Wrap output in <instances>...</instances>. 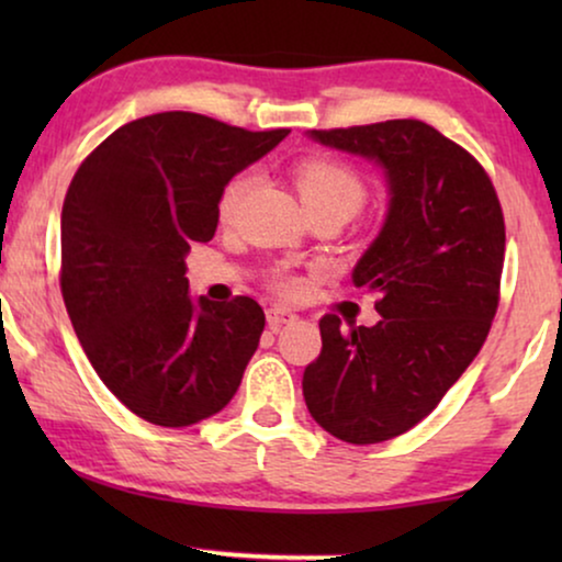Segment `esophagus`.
<instances>
[{
    "instance_id": "34e87169",
    "label": "esophagus",
    "mask_w": 562,
    "mask_h": 562,
    "mask_svg": "<svg viewBox=\"0 0 562 562\" xmlns=\"http://www.w3.org/2000/svg\"><path fill=\"white\" fill-rule=\"evenodd\" d=\"M266 319H268V327H271L276 333V329H279L281 325H289V322H294L296 314L283 310V306H271V310L266 312Z\"/></svg>"
}]
</instances>
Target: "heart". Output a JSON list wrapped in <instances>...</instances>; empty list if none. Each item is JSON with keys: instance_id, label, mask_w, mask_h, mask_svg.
<instances>
[{"instance_id": "obj_1", "label": "heart", "mask_w": 562, "mask_h": 562, "mask_svg": "<svg viewBox=\"0 0 562 562\" xmlns=\"http://www.w3.org/2000/svg\"><path fill=\"white\" fill-rule=\"evenodd\" d=\"M291 176H294V187L299 196H302L310 217L329 214V217L350 220L363 210L368 199L366 179L350 164H345V160L329 156H310L296 160ZM252 187H256V173L252 171L237 173L235 179L225 183L217 202L222 222H229L235 217ZM271 289L281 296H299L304 291V279L286 271V268H276L271 273Z\"/></svg>"}]
</instances>
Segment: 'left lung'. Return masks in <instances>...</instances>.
<instances>
[{
    "instance_id": "obj_1",
    "label": "left lung",
    "mask_w": 562,
    "mask_h": 562,
    "mask_svg": "<svg viewBox=\"0 0 562 562\" xmlns=\"http://www.w3.org/2000/svg\"><path fill=\"white\" fill-rule=\"evenodd\" d=\"M312 137L379 160L391 204L352 271L356 286L379 294V325L319 319L322 352L304 371V402L337 440L386 442L419 425L486 342L502 291L504 212L479 160L427 122Z\"/></svg>"
}]
</instances>
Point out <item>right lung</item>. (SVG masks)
<instances>
[{
    "label": "right lung",
    "mask_w": 562,
    "mask_h": 562,
    "mask_svg": "<svg viewBox=\"0 0 562 562\" xmlns=\"http://www.w3.org/2000/svg\"><path fill=\"white\" fill-rule=\"evenodd\" d=\"M289 135L196 112L127 122L83 158L60 212V294L104 386L158 427L196 425L240 386L266 314L250 296L189 299L225 183Z\"/></svg>",
    "instance_id": "add662e5"
}]
</instances>
